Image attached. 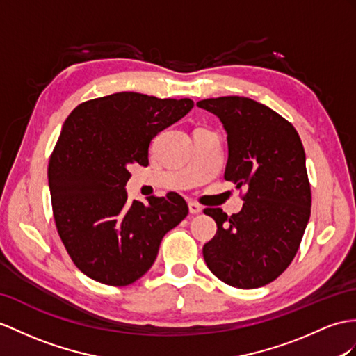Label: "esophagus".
I'll return each mask as SVG.
<instances>
[{"label": "esophagus", "mask_w": 356, "mask_h": 356, "mask_svg": "<svg viewBox=\"0 0 356 356\" xmlns=\"http://www.w3.org/2000/svg\"><path fill=\"white\" fill-rule=\"evenodd\" d=\"M188 211L190 214H199L202 211V207L196 202H188Z\"/></svg>", "instance_id": "34e87169"}]
</instances>
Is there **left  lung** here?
Returning <instances> with one entry per match:
<instances>
[{
	"instance_id": "8db88e82",
	"label": "left lung",
	"mask_w": 356,
	"mask_h": 356,
	"mask_svg": "<svg viewBox=\"0 0 356 356\" xmlns=\"http://www.w3.org/2000/svg\"><path fill=\"white\" fill-rule=\"evenodd\" d=\"M219 118L228 140L225 179L246 188L243 208L218 223L204 245L208 268L225 284L257 289L275 281L296 255L311 214L305 151L294 127L261 102L220 97L196 102Z\"/></svg>"
}]
</instances>
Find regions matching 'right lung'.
<instances>
[{
	"mask_svg": "<svg viewBox=\"0 0 356 356\" xmlns=\"http://www.w3.org/2000/svg\"><path fill=\"white\" fill-rule=\"evenodd\" d=\"M193 101L119 92L78 106L65 120L48 166L58 236L89 278L122 287L149 270L164 234L188 207L178 193L129 202V164L148 166L152 138Z\"/></svg>",
	"mask_w": 356,
	"mask_h": 356,
	"instance_id": "add662e5",
	"label": "right lung"
}]
</instances>
